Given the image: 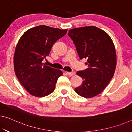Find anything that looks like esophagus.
<instances>
[{
	"label": "esophagus",
	"instance_id": "34e87169",
	"mask_svg": "<svg viewBox=\"0 0 132 132\" xmlns=\"http://www.w3.org/2000/svg\"><path fill=\"white\" fill-rule=\"evenodd\" d=\"M66 73L68 75V76H74L75 74H76L75 72H74V71H72V72H67Z\"/></svg>",
	"mask_w": 132,
	"mask_h": 132
}]
</instances>
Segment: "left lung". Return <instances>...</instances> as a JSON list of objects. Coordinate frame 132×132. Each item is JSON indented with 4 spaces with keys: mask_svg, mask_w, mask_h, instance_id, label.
<instances>
[{
    "mask_svg": "<svg viewBox=\"0 0 132 132\" xmlns=\"http://www.w3.org/2000/svg\"><path fill=\"white\" fill-rule=\"evenodd\" d=\"M68 36L76 46L81 60L86 58L88 68L77 72L82 78L75 92L85 98H92L104 90L114 76L116 52L110 36L94 26L69 30Z\"/></svg>",
    "mask_w": 132,
    "mask_h": 132,
    "instance_id": "obj_1",
    "label": "left lung"
}]
</instances>
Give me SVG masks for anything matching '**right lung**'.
Instances as JSON below:
<instances>
[{"label":"right lung","instance_id":"right-lung-1","mask_svg":"<svg viewBox=\"0 0 132 132\" xmlns=\"http://www.w3.org/2000/svg\"><path fill=\"white\" fill-rule=\"evenodd\" d=\"M67 32V29L39 25L28 29L19 39L14 54V69L19 81L30 94L43 97L55 89L62 72L45 65L42 61Z\"/></svg>","mask_w":132,"mask_h":132}]
</instances>
